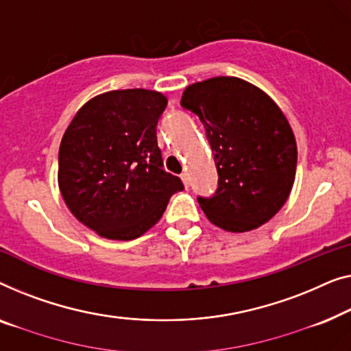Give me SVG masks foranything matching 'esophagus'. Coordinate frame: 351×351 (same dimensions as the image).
Returning <instances> with one entry per match:
<instances>
[{
  "mask_svg": "<svg viewBox=\"0 0 351 351\" xmlns=\"http://www.w3.org/2000/svg\"><path fill=\"white\" fill-rule=\"evenodd\" d=\"M181 180H182V184H184V187L187 189V187H189V176H187V173H181Z\"/></svg>",
  "mask_w": 351,
  "mask_h": 351,
  "instance_id": "esophagus-1",
  "label": "esophagus"
}]
</instances>
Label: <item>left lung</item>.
<instances>
[{"label": "left lung", "mask_w": 351, "mask_h": 351, "mask_svg": "<svg viewBox=\"0 0 351 351\" xmlns=\"http://www.w3.org/2000/svg\"><path fill=\"white\" fill-rule=\"evenodd\" d=\"M181 106L204 124L218 170L215 194L197 197L206 218L229 232L274 218L298 165L294 133L276 103L243 79L219 76L187 87Z\"/></svg>", "instance_id": "1"}]
</instances>
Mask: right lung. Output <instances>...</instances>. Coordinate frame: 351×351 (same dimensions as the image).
I'll return each instance as SVG.
<instances>
[{
    "mask_svg": "<svg viewBox=\"0 0 351 351\" xmlns=\"http://www.w3.org/2000/svg\"><path fill=\"white\" fill-rule=\"evenodd\" d=\"M160 92L125 88L88 100L58 151V187L73 215L110 240H133L162 218L181 180L164 170Z\"/></svg>",
    "mask_w": 351,
    "mask_h": 351,
    "instance_id": "add662e5",
    "label": "right lung"
}]
</instances>
